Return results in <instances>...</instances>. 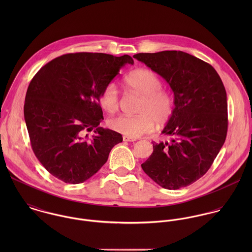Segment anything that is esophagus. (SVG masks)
I'll return each instance as SVG.
<instances>
[{
  "label": "esophagus",
  "mask_w": 252,
  "mask_h": 252,
  "mask_svg": "<svg viewBox=\"0 0 252 252\" xmlns=\"http://www.w3.org/2000/svg\"><path fill=\"white\" fill-rule=\"evenodd\" d=\"M123 141H124V142H135V141H137V140L134 139V138H130V137L124 136V137H123Z\"/></svg>",
  "instance_id": "34e87169"
}]
</instances>
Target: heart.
Returning a JSON list of instances; mask_svg holds the SVG:
<instances>
[{"label":"heart","instance_id":"heart-1","mask_svg":"<svg viewBox=\"0 0 252 252\" xmlns=\"http://www.w3.org/2000/svg\"><path fill=\"white\" fill-rule=\"evenodd\" d=\"M128 88L143 97L137 110L139 115H119L108 120V127L124 136L139 138L144 134L152 132L154 122L158 125L165 124L174 111L172 96L161 89L160 78L146 69H140L128 74L125 78ZM102 108L109 113L116 112L120 107V98L116 86L108 84L100 95Z\"/></svg>","mask_w":252,"mask_h":252}]
</instances>
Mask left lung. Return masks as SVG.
<instances>
[{"label": "left lung", "mask_w": 252, "mask_h": 252, "mask_svg": "<svg viewBox=\"0 0 252 252\" xmlns=\"http://www.w3.org/2000/svg\"><path fill=\"white\" fill-rule=\"evenodd\" d=\"M161 75L175 95V108L162 134L171 142L152 143L142 164L163 188L177 190L202 178L224 144L228 129L227 95L209 63L183 51L166 50L133 56Z\"/></svg>", "instance_id": "1"}]
</instances>
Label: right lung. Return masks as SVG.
Wrapping results in <instances>:
<instances>
[{
	"instance_id": "add662e5",
	"label": "right lung",
	"mask_w": 252,
	"mask_h": 252,
	"mask_svg": "<svg viewBox=\"0 0 252 252\" xmlns=\"http://www.w3.org/2000/svg\"><path fill=\"white\" fill-rule=\"evenodd\" d=\"M126 64H134L129 55L69 53L31 80L24 104L27 130L37 160L56 179L72 184L90 179L122 142L121 134L99 127L100 95Z\"/></svg>"
}]
</instances>
